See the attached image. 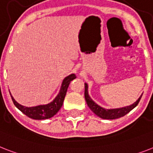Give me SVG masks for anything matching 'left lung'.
<instances>
[{"label":"left lung","mask_w":153,"mask_h":153,"mask_svg":"<svg viewBox=\"0 0 153 153\" xmlns=\"http://www.w3.org/2000/svg\"><path fill=\"white\" fill-rule=\"evenodd\" d=\"M141 98V96L138 98V100L136 102H134L130 106L116 109H105L97 105L96 103L89 97V94H88V85L86 83H85V99L88 106L91 109L92 111H94V113H95L97 116L105 119V120H115L118 118L123 117L138 105Z\"/></svg>","instance_id":"left-lung-1"}]
</instances>
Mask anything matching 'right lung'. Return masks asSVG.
I'll return each mask as SVG.
<instances>
[{
	"label": "right lung",
	"instance_id": "obj_1",
	"mask_svg": "<svg viewBox=\"0 0 153 153\" xmlns=\"http://www.w3.org/2000/svg\"><path fill=\"white\" fill-rule=\"evenodd\" d=\"M74 79H76V75L74 74H70L69 76L66 77L64 80L63 81L61 89H60L59 94L57 95V97L53 102L49 103L46 105H39V106L27 108V107L19 105L18 103L14 100V98L11 96L12 100L14 103L15 106L29 118H31L33 120L49 119V118L53 117V115H55L60 109V108L63 105V103H64L69 84Z\"/></svg>",
	"mask_w": 153,
	"mask_h": 153
}]
</instances>
